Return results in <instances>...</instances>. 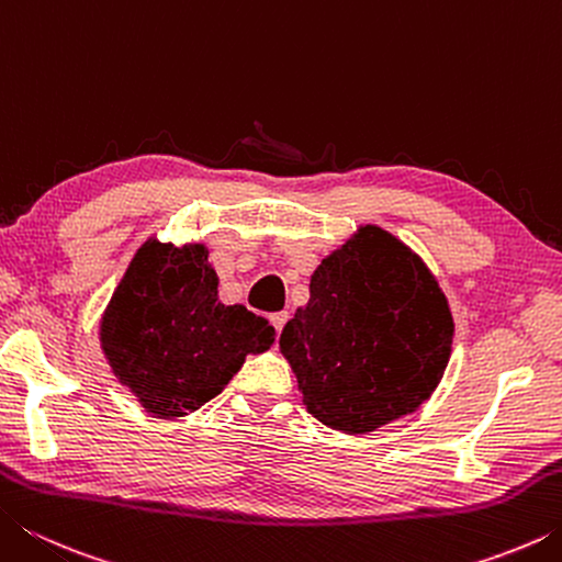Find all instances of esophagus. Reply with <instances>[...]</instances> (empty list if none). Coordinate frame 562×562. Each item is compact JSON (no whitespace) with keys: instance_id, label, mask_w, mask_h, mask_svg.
<instances>
[{"instance_id":"esophagus-1","label":"esophagus","mask_w":562,"mask_h":562,"mask_svg":"<svg viewBox=\"0 0 562 562\" xmlns=\"http://www.w3.org/2000/svg\"><path fill=\"white\" fill-rule=\"evenodd\" d=\"M290 319V315L288 312H274V315H270V322H272V327L278 329V331H282V327H284V322Z\"/></svg>"}]
</instances>
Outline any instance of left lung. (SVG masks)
<instances>
[{
	"instance_id": "1",
	"label": "left lung",
	"mask_w": 562,
	"mask_h": 562,
	"mask_svg": "<svg viewBox=\"0 0 562 562\" xmlns=\"http://www.w3.org/2000/svg\"><path fill=\"white\" fill-rule=\"evenodd\" d=\"M449 300L424 260L361 225L312 272L310 302L280 335L302 402L322 424L367 434L416 412L451 357Z\"/></svg>"
}]
</instances>
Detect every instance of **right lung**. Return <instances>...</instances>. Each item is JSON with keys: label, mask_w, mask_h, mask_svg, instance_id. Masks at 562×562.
<instances>
[{"label": "right lung", "mask_w": 562, "mask_h": 562, "mask_svg": "<svg viewBox=\"0 0 562 562\" xmlns=\"http://www.w3.org/2000/svg\"><path fill=\"white\" fill-rule=\"evenodd\" d=\"M111 372L158 418L186 416L274 345V329L243 304L217 300L207 247L150 237L133 255L101 317Z\"/></svg>", "instance_id": "add662e5"}]
</instances>
